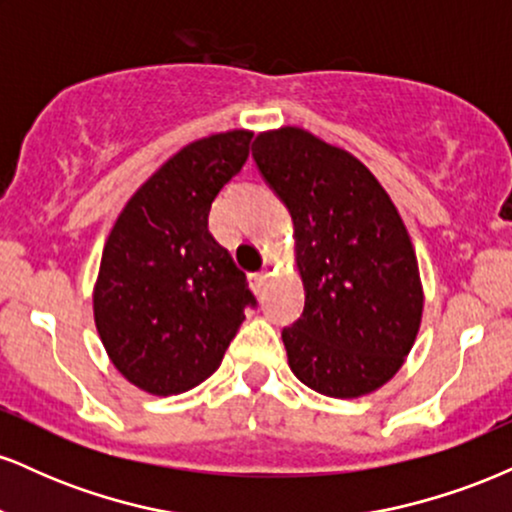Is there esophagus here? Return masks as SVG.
I'll return each instance as SVG.
<instances>
[{
    "label": "esophagus",
    "mask_w": 512,
    "mask_h": 512,
    "mask_svg": "<svg viewBox=\"0 0 512 512\" xmlns=\"http://www.w3.org/2000/svg\"><path fill=\"white\" fill-rule=\"evenodd\" d=\"M267 276H269L267 269H262V272L250 274V284H252V289H255V291H262V286H264V281H267Z\"/></svg>",
    "instance_id": "obj_1"
}]
</instances>
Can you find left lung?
Returning a JSON list of instances; mask_svg holds the SVG:
<instances>
[{
  "instance_id": "1",
  "label": "left lung",
  "mask_w": 512,
  "mask_h": 512,
  "mask_svg": "<svg viewBox=\"0 0 512 512\" xmlns=\"http://www.w3.org/2000/svg\"><path fill=\"white\" fill-rule=\"evenodd\" d=\"M252 158L293 219L305 305L281 330L291 370L327 397L378 390L402 368L424 310L395 204L358 158L305 129L260 134Z\"/></svg>"
}]
</instances>
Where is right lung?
Here are the masks:
<instances>
[{
  "label": "right lung",
  "instance_id": "1",
  "mask_svg": "<svg viewBox=\"0 0 512 512\" xmlns=\"http://www.w3.org/2000/svg\"><path fill=\"white\" fill-rule=\"evenodd\" d=\"M252 134L233 129L178 151L134 192L105 243L93 315L132 385L180 395L219 368L257 301L209 233L211 202L243 170Z\"/></svg>",
  "mask_w": 512,
  "mask_h": 512
}]
</instances>
